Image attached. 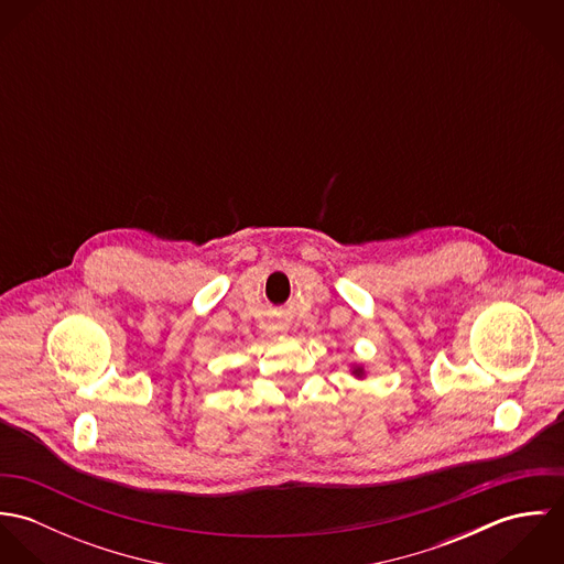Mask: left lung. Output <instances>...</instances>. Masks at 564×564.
I'll return each instance as SVG.
<instances>
[{"mask_svg":"<svg viewBox=\"0 0 564 564\" xmlns=\"http://www.w3.org/2000/svg\"><path fill=\"white\" fill-rule=\"evenodd\" d=\"M356 378H362L365 376V369L362 367H354V371H351Z\"/></svg>","mask_w":564,"mask_h":564,"instance_id":"8db88e82","label":"left lung"}]
</instances>
